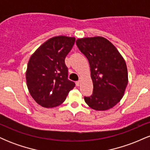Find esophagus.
Returning <instances> with one entry per match:
<instances>
[{
	"label": "esophagus",
	"mask_w": 150,
	"mask_h": 150,
	"mask_svg": "<svg viewBox=\"0 0 150 150\" xmlns=\"http://www.w3.org/2000/svg\"><path fill=\"white\" fill-rule=\"evenodd\" d=\"M80 84H81V81L80 80H78V81H77V82H76V85L77 86V87H79V86L80 85Z\"/></svg>",
	"instance_id": "esophagus-1"
}]
</instances>
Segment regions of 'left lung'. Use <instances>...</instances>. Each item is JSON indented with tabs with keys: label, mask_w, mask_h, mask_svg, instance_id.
Wrapping results in <instances>:
<instances>
[{
	"label": "left lung",
	"mask_w": 150,
	"mask_h": 150,
	"mask_svg": "<svg viewBox=\"0 0 150 150\" xmlns=\"http://www.w3.org/2000/svg\"><path fill=\"white\" fill-rule=\"evenodd\" d=\"M76 44L88 60L93 82V94L85 97L86 104L97 111L113 108L123 98L128 82L124 58L104 37L80 38Z\"/></svg>",
	"instance_id": "left-lung-1"
}]
</instances>
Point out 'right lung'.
<instances>
[{
	"label": "right lung",
	"mask_w": 150,
	"mask_h": 150,
	"mask_svg": "<svg viewBox=\"0 0 150 150\" xmlns=\"http://www.w3.org/2000/svg\"><path fill=\"white\" fill-rule=\"evenodd\" d=\"M75 42V37L57 36L48 39L31 56L26 70L30 95L44 108L61 105L75 87L68 80L65 58Z\"/></svg>",
	"instance_id": "1"
}]
</instances>
